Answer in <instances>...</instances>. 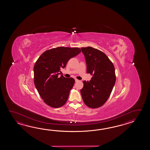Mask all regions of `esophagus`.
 <instances>
[{
  "label": "esophagus",
  "mask_w": 150,
  "mask_h": 150,
  "mask_svg": "<svg viewBox=\"0 0 150 150\" xmlns=\"http://www.w3.org/2000/svg\"><path fill=\"white\" fill-rule=\"evenodd\" d=\"M79 81V80L77 79H75V81L76 82H77V81Z\"/></svg>",
  "instance_id": "esophagus-1"
}]
</instances>
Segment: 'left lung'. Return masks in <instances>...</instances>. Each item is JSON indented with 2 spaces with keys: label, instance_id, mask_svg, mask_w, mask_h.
Returning a JSON list of instances; mask_svg holds the SVG:
<instances>
[{
  "label": "left lung",
  "instance_id": "1",
  "mask_svg": "<svg viewBox=\"0 0 150 150\" xmlns=\"http://www.w3.org/2000/svg\"><path fill=\"white\" fill-rule=\"evenodd\" d=\"M81 50L85 57L87 73L93 76L89 81H83L80 92L87 107L97 108L105 103L111 94L116 81L115 67L102 51L91 47Z\"/></svg>",
  "mask_w": 150,
  "mask_h": 150
}]
</instances>
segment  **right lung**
Here are the masks:
<instances>
[{
  "mask_svg": "<svg viewBox=\"0 0 150 150\" xmlns=\"http://www.w3.org/2000/svg\"><path fill=\"white\" fill-rule=\"evenodd\" d=\"M81 52L79 48L59 47L45 51L34 67V84L43 101L50 107L59 108L67 101L75 80L59 76L61 69Z\"/></svg>",
  "mask_w": 150,
  "mask_h": 150,
  "instance_id": "right-lung-1",
  "label": "right lung"
}]
</instances>
